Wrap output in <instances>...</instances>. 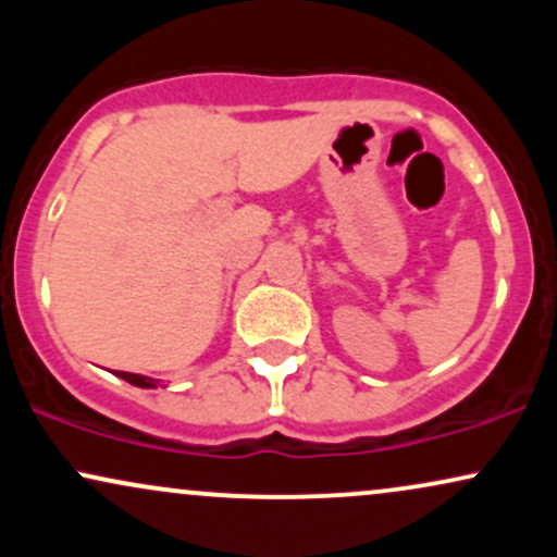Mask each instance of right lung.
<instances>
[{"instance_id":"obj_1","label":"right lung","mask_w":557,"mask_h":557,"mask_svg":"<svg viewBox=\"0 0 557 557\" xmlns=\"http://www.w3.org/2000/svg\"><path fill=\"white\" fill-rule=\"evenodd\" d=\"M117 376H123L125 382H131V385H136V387H144V389H154V387L159 385V380H151V376H144V374L117 372Z\"/></svg>"}]
</instances>
